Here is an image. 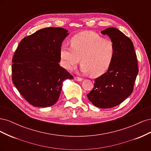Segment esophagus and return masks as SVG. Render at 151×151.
Here are the masks:
<instances>
[{"label": "esophagus", "instance_id": "obj_1", "mask_svg": "<svg viewBox=\"0 0 151 151\" xmlns=\"http://www.w3.org/2000/svg\"><path fill=\"white\" fill-rule=\"evenodd\" d=\"M74 79L76 81H83V79L82 78H81V77H76V76H75L74 77Z\"/></svg>", "mask_w": 151, "mask_h": 151}]
</instances>
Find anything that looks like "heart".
Returning <instances> with one entry per match:
<instances>
[{
	"mask_svg": "<svg viewBox=\"0 0 151 151\" xmlns=\"http://www.w3.org/2000/svg\"><path fill=\"white\" fill-rule=\"evenodd\" d=\"M71 46L62 45L60 50L63 68L72 70L80 61L81 70L85 74L100 76L110 67L115 55V45L93 31H83L70 39Z\"/></svg>",
	"mask_w": 151,
	"mask_h": 151,
	"instance_id": "heart-1",
	"label": "heart"
}]
</instances>
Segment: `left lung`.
I'll return each instance as SVG.
<instances>
[{"label": "left lung", "mask_w": 151, "mask_h": 151, "mask_svg": "<svg viewBox=\"0 0 151 151\" xmlns=\"http://www.w3.org/2000/svg\"><path fill=\"white\" fill-rule=\"evenodd\" d=\"M115 45V55L107 72L94 80L87 94L90 102L99 108H110L122 103L132 94L138 74L137 59L132 40L122 31L108 28L101 31Z\"/></svg>", "instance_id": "obj_1"}]
</instances>
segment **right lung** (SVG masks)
<instances>
[{
  "label": "right lung",
  "mask_w": 151,
  "mask_h": 151,
  "mask_svg": "<svg viewBox=\"0 0 151 151\" xmlns=\"http://www.w3.org/2000/svg\"><path fill=\"white\" fill-rule=\"evenodd\" d=\"M68 34L62 28H45L24 38L18 45L12 60V83L34 106L55 104L63 81L73 79L58 64L62 43Z\"/></svg>",
  "instance_id": "add662e5"
}]
</instances>
